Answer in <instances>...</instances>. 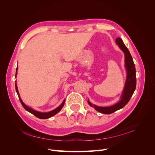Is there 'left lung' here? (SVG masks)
Wrapping results in <instances>:
<instances>
[{
    "mask_svg": "<svg viewBox=\"0 0 155 155\" xmlns=\"http://www.w3.org/2000/svg\"><path fill=\"white\" fill-rule=\"evenodd\" d=\"M117 45H118L120 48L124 51L125 55V67L127 70V78L125 84L124 89L122 92V95L121 96V99L119 102L115 105L110 107H98L95 105H92L91 103L88 100V104L89 105L94 108V109L103 114H109L116 112L126 105L130 97H132L133 93L135 91L136 85H137V78H136V69L135 65L133 62L129 50L124 45V42L120 37H118L116 39Z\"/></svg>",
    "mask_w": 155,
    "mask_h": 155,
    "instance_id": "1",
    "label": "left lung"
}]
</instances>
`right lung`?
<instances>
[{
  "instance_id": "right-lung-1",
  "label": "right lung",
  "mask_w": 155,
  "mask_h": 155,
  "mask_svg": "<svg viewBox=\"0 0 155 155\" xmlns=\"http://www.w3.org/2000/svg\"><path fill=\"white\" fill-rule=\"evenodd\" d=\"M17 70H18V67H17L16 68V74H15V78L17 76ZM15 89H16V92L17 93V95L18 96V98H19V100L21 103L22 105L23 106V107L25 108V110H27L28 112H30V113H31L33 115L35 116L36 117H37L38 118H40V119H47V118H50V117L54 116L55 114H56L57 113H58V112L61 110V109L63 108V107L64 106V102H65V100H64L63 101V103L61 104L58 108H56L55 109L51 110V111H50V112H38V111H36L34 109H31L30 107H28L27 105H26L24 103H23V101H22L21 98L20 97V96H19V94H18V88H17V84H16V81H15Z\"/></svg>"
}]
</instances>
